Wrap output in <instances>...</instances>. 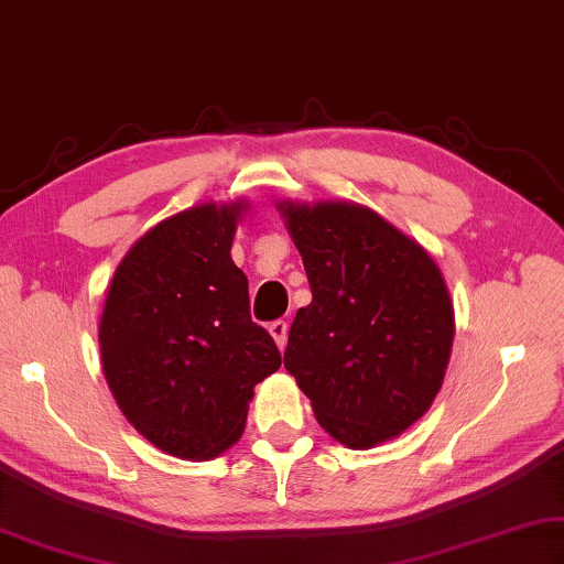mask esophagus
<instances>
[{"mask_svg": "<svg viewBox=\"0 0 564 564\" xmlns=\"http://www.w3.org/2000/svg\"><path fill=\"white\" fill-rule=\"evenodd\" d=\"M288 322L284 319H276V322H272L270 324V334H272V339L276 341V347L280 349H284V344H288Z\"/></svg>", "mask_w": 564, "mask_h": 564, "instance_id": "esophagus-1", "label": "esophagus"}]
</instances>
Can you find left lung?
Returning <instances> with one entry per match:
<instances>
[{"mask_svg": "<svg viewBox=\"0 0 564 564\" xmlns=\"http://www.w3.org/2000/svg\"><path fill=\"white\" fill-rule=\"evenodd\" d=\"M280 213L312 288L284 367L347 448L397 438L431 409L451 359L456 319L438 264L364 205L284 200Z\"/></svg>", "mask_w": 564, "mask_h": 564, "instance_id": "obj_1", "label": "left lung"}]
</instances>
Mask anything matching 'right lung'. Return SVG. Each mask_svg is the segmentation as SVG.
I'll use <instances>...</instances> for the list:
<instances>
[{
  "label": "right lung",
  "mask_w": 564,
  "mask_h": 564,
  "mask_svg": "<svg viewBox=\"0 0 564 564\" xmlns=\"http://www.w3.org/2000/svg\"><path fill=\"white\" fill-rule=\"evenodd\" d=\"M240 213L242 203H205L158 223L106 294L98 344L108 389L133 429L175 458L230 448L254 387L282 364L230 257Z\"/></svg>",
  "instance_id": "right-lung-1"
}]
</instances>
